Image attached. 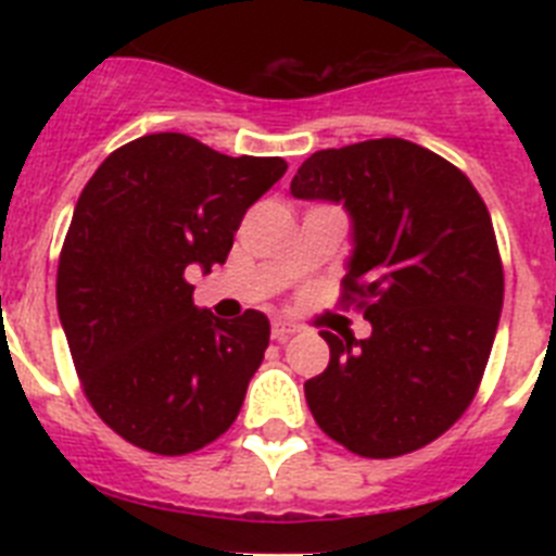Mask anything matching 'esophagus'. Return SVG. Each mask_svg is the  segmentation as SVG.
Masks as SVG:
<instances>
[{
    "mask_svg": "<svg viewBox=\"0 0 556 556\" xmlns=\"http://www.w3.org/2000/svg\"><path fill=\"white\" fill-rule=\"evenodd\" d=\"M292 333H298V326L289 320H273V339H278V342H287Z\"/></svg>",
    "mask_w": 556,
    "mask_h": 556,
    "instance_id": "esophagus-1",
    "label": "esophagus"
}]
</instances>
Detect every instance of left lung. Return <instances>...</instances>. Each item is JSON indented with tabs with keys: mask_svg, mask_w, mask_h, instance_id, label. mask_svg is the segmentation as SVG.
<instances>
[{
	"mask_svg": "<svg viewBox=\"0 0 556 556\" xmlns=\"http://www.w3.org/2000/svg\"><path fill=\"white\" fill-rule=\"evenodd\" d=\"M289 191L348 211L342 287L372 326L367 339L320 331L331 358L303 384L314 420L370 459L424 448L470 406L498 331L488 205L454 164L404 139L314 152Z\"/></svg>",
	"mask_w": 556,
	"mask_h": 556,
	"instance_id": "obj_1",
	"label": "left lung"
}]
</instances>
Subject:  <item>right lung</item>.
<instances>
[{"label": "right lung", "mask_w": 556, "mask_h": 556, "mask_svg": "<svg viewBox=\"0 0 556 556\" xmlns=\"http://www.w3.org/2000/svg\"><path fill=\"white\" fill-rule=\"evenodd\" d=\"M283 172V159H230L152 132L111 152L83 189L58 264V317L83 392L127 443L191 454L242 409L269 320L198 308L186 269L225 264L244 211Z\"/></svg>", "instance_id": "right-lung-1"}]
</instances>
